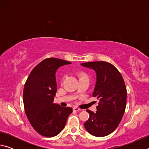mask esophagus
Wrapping results in <instances>:
<instances>
[{
    "label": "esophagus",
    "mask_w": 149,
    "mask_h": 149,
    "mask_svg": "<svg viewBox=\"0 0 149 149\" xmlns=\"http://www.w3.org/2000/svg\"><path fill=\"white\" fill-rule=\"evenodd\" d=\"M73 110L74 111H75V112H77V111H79V110H80V109L79 108H77V107H74V108H73Z\"/></svg>",
    "instance_id": "1"
}]
</instances>
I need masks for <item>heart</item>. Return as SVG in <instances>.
I'll return each mask as SVG.
<instances>
[{"label": "heart", "mask_w": 149, "mask_h": 149, "mask_svg": "<svg viewBox=\"0 0 149 149\" xmlns=\"http://www.w3.org/2000/svg\"><path fill=\"white\" fill-rule=\"evenodd\" d=\"M78 76L79 77V79H84V78H87V75L86 74H85V73H80V74H78Z\"/></svg>", "instance_id": "1"}]
</instances>
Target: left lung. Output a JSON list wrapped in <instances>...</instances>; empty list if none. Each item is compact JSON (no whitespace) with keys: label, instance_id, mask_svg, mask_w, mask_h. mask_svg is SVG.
Instances as JSON below:
<instances>
[{"label":"left lung","instance_id":"1","mask_svg":"<svg viewBox=\"0 0 149 149\" xmlns=\"http://www.w3.org/2000/svg\"><path fill=\"white\" fill-rule=\"evenodd\" d=\"M84 67L96 73L93 97L99 100L97 111L86 110L89 118L84 123L85 130L95 137L110 134L120 124L124 114L127 91L119 71L110 63L103 61L82 63Z\"/></svg>","mask_w":149,"mask_h":149}]
</instances>
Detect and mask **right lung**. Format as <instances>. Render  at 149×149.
Instances as JSON below:
<instances>
[{"label":"right lung","instance_id":"right-lung-1","mask_svg":"<svg viewBox=\"0 0 149 149\" xmlns=\"http://www.w3.org/2000/svg\"><path fill=\"white\" fill-rule=\"evenodd\" d=\"M70 62L49 58L35 66L24 85L25 112L32 127L40 135L52 137L62 132L72 112L70 107L54 104L56 93V72Z\"/></svg>","mask_w":149,"mask_h":149}]
</instances>
